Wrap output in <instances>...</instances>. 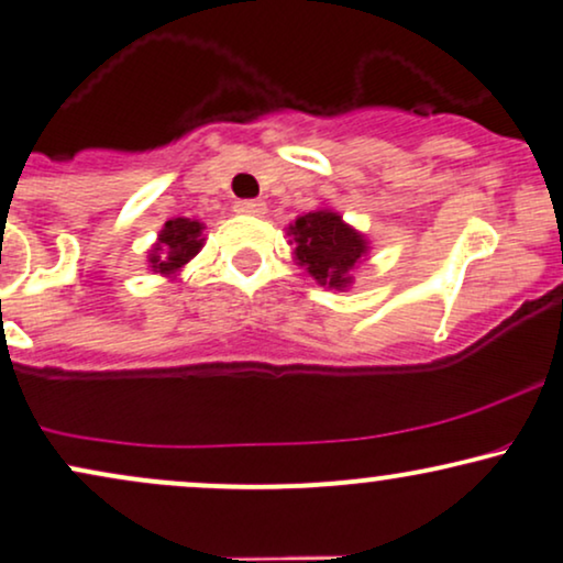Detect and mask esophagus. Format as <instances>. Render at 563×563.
<instances>
[{
    "mask_svg": "<svg viewBox=\"0 0 563 563\" xmlns=\"http://www.w3.org/2000/svg\"><path fill=\"white\" fill-rule=\"evenodd\" d=\"M233 210L241 212V216H265L267 205L265 199H239V202L233 205Z\"/></svg>",
    "mask_w": 563,
    "mask_h": 563,
    "instance_id": "obj_1",
    "label": "esophagus"
}]
</instances>
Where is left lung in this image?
<instances>
[{"label": "left lung", "mask_w": 563, "mask_h": 563, "mask_svg": "<svg viewBox=\"0 0 563 563\" xmlns=\"http://www.w3.org/2000/svg\"><path fill=\"white\" fill-rule=\"evenodd\" d=\"M290 233L296 241L298 265L309 269L319 286L345 288L351 283L347 273L366 254L364 236L330 210L306 212L290 225Z\"/></svg>", "instance_id": "1"}]
</instances>
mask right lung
<instances>
[{"instance_id":"right-lung-1","label":"right lung","mask_w":563,"mask_h":563,"mask_svg":"<svg viewBox=\"0 0 563 563\" xmlns=\"http://www.w3.org/2000/svg\"><path fill=\"white\" fill-rule=\"evenodd\" d=\"M199 231H202V223L189 218H176L168 220L166 229L161 231L158 244H155L151 254V265L155 273H176L181 265L195 257L202 246V239H199Z\"/></svg>"}]
</instances>
